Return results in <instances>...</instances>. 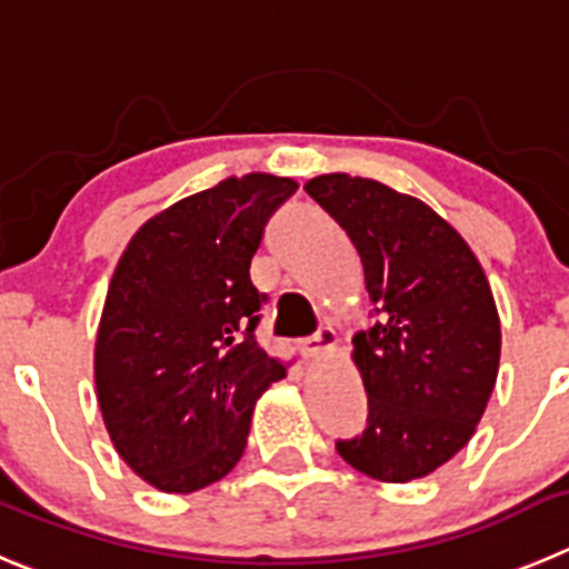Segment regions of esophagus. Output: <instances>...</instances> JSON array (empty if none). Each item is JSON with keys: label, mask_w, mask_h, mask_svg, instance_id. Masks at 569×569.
Masks as SVG:
<instances>
[{"label": "esophagus", "mask_w": 569, "mask_h": 569, "mask_svg": "<svg viewBox=\"0 0 569 569\" xmlns=\"http://www.w3.org/2000/svg\"><path fill=\"white\" fill-rule=\"evenodd\" d=\"M337 345H339L337 331H333V328H320L315 337L300 339V353L306 359H320V357H326V353H331Z\"/></svg>", "instance_id": "esophagus-1"}]
</instances>
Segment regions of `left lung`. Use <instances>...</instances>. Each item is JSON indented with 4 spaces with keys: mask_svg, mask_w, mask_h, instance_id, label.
I'll list each match as a JSON object with an SVG mask.
<instances>
[{
    "mask_svg": "<svg viewBox=\"0 0 569 569\" xmlns=\"http://www.w3.org/2000/svg\"><path fill=\"white\" fill-rule=\"evenodd\" d=\"M306 193L348 232L379 320L353 337L368 429L337 452L381 482L432 475L469 443L500 370V315L480 260L421 199L322 173Z\"/></svg>",
    "mask_w": 569,
    "mask_h": 569,
    "instance_id": "1",
    "label": "left lung"
}]
</instances>
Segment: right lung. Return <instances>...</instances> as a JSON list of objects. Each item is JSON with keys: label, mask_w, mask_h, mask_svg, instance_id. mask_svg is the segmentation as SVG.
<instances>
[{"label": "right lung", "mask_w": 569, "mask_h": 569, "mask_svg": "<svg viewBox=\"0 0 569 569\" xmlns=\"http://www.w3.org/2000/svg\"><path fill=\"white\" fill-rule=\"evenodd\" d=\"M295 190L274 173L227 177L148 219L117 260L94 387L117 455L159 491L193 493L230 475L254 401L286 376L254 339L267 297L249 263Z\"/></svg>", "instance_id": "obj_1"}]
</instances>
